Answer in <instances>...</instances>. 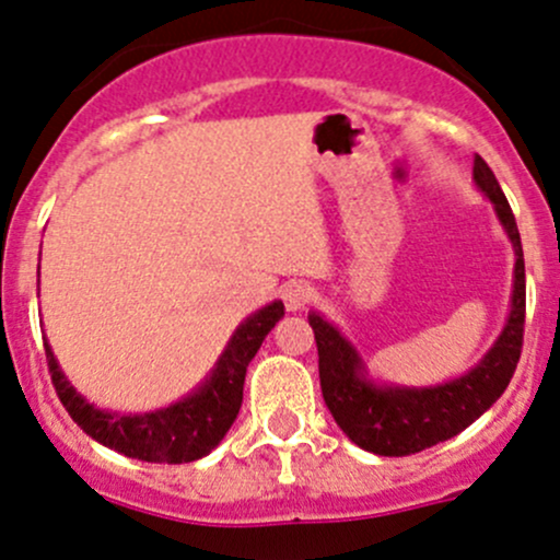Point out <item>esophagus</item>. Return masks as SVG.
Instances as JSON below:
<instances>
[{"instance_id": "1", "label": "esophagus", "mask_w": 560, "mask_h": 560, "mask_svg": "<svg viewBox=\"0 0 560 560\" xmlns=\"http://www.w3.org/2000/svg\"><path fill=\"white\" fill-rule=\"evenodd\" d=\"M281 298H284L287 311H300L313 300V287L308 281H290V284H284V290H281Z\"/></svg>"}]
</instances>
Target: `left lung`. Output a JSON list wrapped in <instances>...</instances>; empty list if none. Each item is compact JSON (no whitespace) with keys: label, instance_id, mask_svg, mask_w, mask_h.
<instances>
[{"label":"left lung","instance_id":"8db88e82","mask_svg":"<svg viewBox=\"0 0 560 560\" xmlns=\"http://www.w3.org/2000/svg\"><path fill=\"white\" fill-rule=\"evenodd\" d=\"M472 180L494 205L497 220L513 244L515 268L513 300H510L505 327L470 372L441 385H428V388L374 383L364 359L350 346L348 337L318 311L308 313V324L316 335L324 401L342 433L355 446L380 457H407V454L430 450L463 433L505 393L521 359L526 318V270L521 233L494 172L478 153L472 162Z\"/></svg>","mask_w":560,"mask_h":560}]
</instances>
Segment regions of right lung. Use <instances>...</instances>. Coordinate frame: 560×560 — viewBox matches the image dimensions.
Masks as SVG:
<instances>
[{
    "instance_id": "obj_1",
    "label": "right lung",
    "mask_w": 560,
    "mask_h": 560,
    "mask_svg": "<svg viewBox=\"0 0 560 560\" xmlns=\"http://www.w3.org/2000/svg\"><path fill=\"white\" fill-rule=\"evenodd\" d=\"M281 316H284L281 300H273L266 308L252 313L233 331L218 364L199 388L170 407L143 411V415H116V411L97 409L95 404H90L69 383V377L58 366L50 342L45 340L47 366H50L60 404L69 411L71 420L97 444L125 457L143 459V463H194V459L207 457L229 433L242 409L249 361L255 359L266 335Z\"/></svg>"
}]
</instances>
